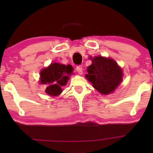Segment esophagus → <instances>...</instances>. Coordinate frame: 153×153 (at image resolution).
Masks as SVG:
<instances>
[{"mask_svg": "<svg viewBox=\"0 0 153 153\" xmlns=\"http://www.w3.org/2000/svg\"><path fill=\"white\" fill-rule=\"evenodd\" d=\"M76 71L79 73V74H83V68L81 66H77L76 67Z\"/></svg>", "mask_w": 153, "mask_h": 153, "instance_id": "34e87169", "label": "esophagus"}]
</instances>
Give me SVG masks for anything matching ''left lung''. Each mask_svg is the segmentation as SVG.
<instances>
[{"instance_id":"obj_1","label":"left lung","mask_w":153,"mask_h":153,"mask_svg":"<svg viewBox=\"0 0 153 153\" xmlns=\"http://www.w3.org/2000/svg\"><path fill=\"white\" fill-rule=\"evenodd\" d=\"M90 58L92 64L88 67L85 76L102 95L113 93L123 80L122 69L112 58L102 56Z\"/></svg>"}]
</instances>
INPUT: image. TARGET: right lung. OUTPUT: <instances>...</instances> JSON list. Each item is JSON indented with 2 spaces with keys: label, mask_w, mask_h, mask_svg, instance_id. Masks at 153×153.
Listing matches in <instances>:
<instances>
[{
  "label": "right lung",
  "mask_w": 153,
  "mask_h": 153,
  "mask_svg": "<svg viewBox=\"0 0 153 153\" xmlns=\"http://www.w3.org/2000/svg\"><path fill=\"white\" fill-rule=\"evenodd\" d=\"M73 68L70 65L51 63L40 72V83L47 85L46 93L50 96H58L62 93V87L67 84L72 74Z\"/></svg>",
  "instance_id": "1"
}]
</instances>
